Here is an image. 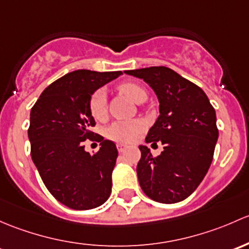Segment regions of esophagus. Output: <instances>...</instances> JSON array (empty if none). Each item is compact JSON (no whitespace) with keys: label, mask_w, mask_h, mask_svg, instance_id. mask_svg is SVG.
<instances>
[{"label":"esophagus","mask_w":249,"mask_h":249,"mask_svg":"<svg viewBox=\"0 0 249 249\" xmlns=\"http://www.w3.org/2000/svg\"><path fill=\"white\" fill-rule=\"evenodd\" d=\"M117 150H119V152H124L125 150H127V146H124V145H121V143H119V145H117Z\"/></svg>","instance_id":"esophagus-1"}]
</instances>
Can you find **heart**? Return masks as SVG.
Listing matches in <instances>:
<instances>
[{
	"mask_svg": "<svg viewBox=\"0 0 249 249\" xmlns=\"http://www.w3.org/2000/svg\"><path fill=\"white\" fill-rule=\"evenodd\" d=\"M120 89L127 94L135 103H142L147 98V92L143 86L133 81H127L120 85ZM89 110L94 120L102 121L107 117V93L103 89L94 92L89 101ZM143 129V124L140 120L130 121H115L107 127V135L110 139L121 143H129L134 142Z\"/></svg>",
	"mask_w": 249,
	"mask_h": 249,
	"instance_id": "b5f03b06",
	"label": "heart"
}]
</instances>
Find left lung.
Segmentation results:
<instances>
[{
    "instance_id": "8db88e82",
    "label": "left lung",
    "mask_w": 249,
    "mask_h": 249,
    "mask_svg": "<svg viewBox=\"0 0 249 249\" xmlns=\"http://www.w3.org/2000/svg\"><path fill=\"white\" fill-rule=\"evenodd\" d=\"M124 73L143 79L160 101V115L146 142H160L164 150L153 157L146 146H139L140 187L155 201L184 200L200 184L213 160L218 139L216 111L200 87L173 69L160 66Z\"/></svg>"
}]
</instances>
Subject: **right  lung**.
I'll return each mask as SVG.
<instances>
[{"label": "right lung", "instance_id": "add662e5", "mask_svg": "<svg viewBox=\"0 0 249 249\" xmlns=\"http://www.w3.org/2000/svg\"><path fill=\"white\" fill-rule=\"evenodd\" d=\"M122 71H71L43 91L31 109V157L48 191L73 210L101 206L111 193L116 145L93 133L89 114L92 93ZM86 139L101 142L98 153L85 151Z\"/></svg>", "mask_w": 249, "mask_h": 249}]
</instances>
